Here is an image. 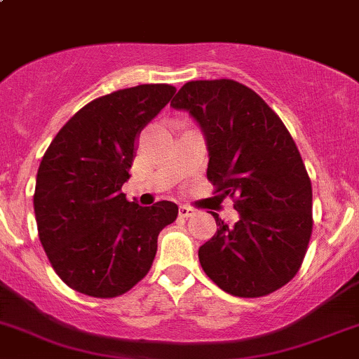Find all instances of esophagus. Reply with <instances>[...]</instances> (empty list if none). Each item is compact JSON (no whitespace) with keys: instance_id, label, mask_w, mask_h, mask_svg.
I'll list each match as a JSON object with an SVG mask.
<instances>
[{"instance_id":"esophagus-1","label":"esophagus","mask_w":359,"mask_h":359,"mask_svg":"<svg viewBox=\"0 0 359 359\" xmlns=\"http://www.w3.org/2000/svg\"><path fill=\"white\" fill-rule=\"evenodd\" d=\"M179 215H180V218H191V216L196 215V210H192V208H189V206H180Z\"/></svg>"}]
</instances>
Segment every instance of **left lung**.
Segmentation results:
<instances>
[{
	"label": "left lung",
	"instance_id": "left-lung-1",
	"mask_svg": "<svg viewBox=\"0 0 359 359\" xmlns=\"http://www.w3.org/2000/svg\"><path fill=\"white\" fill-rule=\"evenodd\" d=\"M199 122L210 149L208 180L233 199L235 226L212 212L216 235L199 262L226 293L259 298L300 271L312 237V182L278 114L235 80L189 81L172 100Z\"/></svg>",
	"mask_w": 359,
	"mask_h": 359
}]
</instances>
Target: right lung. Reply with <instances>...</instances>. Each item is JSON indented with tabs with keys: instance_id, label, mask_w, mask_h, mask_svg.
Wrapping results in <instances>:
<instances>
[{
	"instance_id": "1",
	"label": "right lung",
	"mask_w": 359,
	"mask_h": 359,
	"mask_svg": "<svg viewBox=\"0 0 359 359\" xmlns=\"http://www.w3.org/2000/svg\"><path fill=\"white\" fill-rule=\"evenodd\" d=\"M175 86L137 85L98 97L78 110L49 144L37 172L34 211L39 238L69 288L116 298L151 267L158 233L179 208H143L121 191L141 129L170 102Z\"/></svg>"
}]
</instances>
